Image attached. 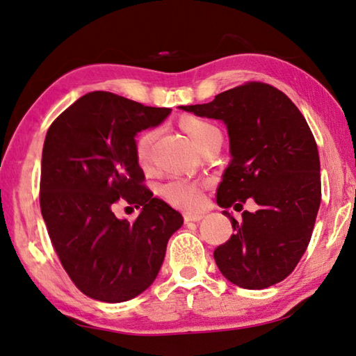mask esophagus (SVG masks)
<instances>
[{
    "label": "esophagus",
    "instance_id": "obj_1",
    "mask_svg": "<svg viewBox=\"0 0 356 356\" xmlns=\"http://www.w3.org/2000/svg\"><path fill=\"white\" fill-rule=\"evenodd\" d=\"M202 218L204 216L199 215V213H197V215H196V213H195V215H191V213H188V215H185V222L186 224H188V222H199Z\"/></svg>",
    "mask_w": 356,
    "mask_h": 356
}]
</instances>
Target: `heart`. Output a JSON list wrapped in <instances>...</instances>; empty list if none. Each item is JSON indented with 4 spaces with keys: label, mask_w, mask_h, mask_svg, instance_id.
I'll return each mask as SVG.
<instances>
[{
    "label": "heart",
    "mask_w": 356,
    "mask_h": 356,
    "mask_svg": "<svg viewBox=\"0 0 356 356\" xmlns=\"http://www.w3.org/2000/svg\"><path fill=\"white\" fill-rule=\"evenodd\" d=\"M184 131L190 135L193 143L196 145L197 149H200L205 143L210 140L221 137L218 126L207 120L195 118V116H185L180 121ZM157 138V129H147V131L141 132L137 140H135V157L141 166H146L151 160V151L152 145ZM204 188L205 184L199 182V180L186 179V177H172L168 180L166 184L161 185L160 195L168 204L182 210H197L204 202Z\"/></svg>",
    "instance_id": "obj_1"
}]
</instances>
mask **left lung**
Wrapping results in <instances>:
<instances>
[{
  "mask_svg": "<svg viewBox=\"0 0 356 356\" xmlns=\"http://www.w3.org/2000/svg\"><path fill=\"white\" fill-rule=\"evenodd\" d=\"M224 121L232 160L216 191L222 209L250 199L258 210L240 222L227 210L234 235L215 249L221 274L236 286L263 289L293 273L312 240L321 205L318 145L288 96L264 82H245L209 104L180 106Z\"/></svg>",
  "mask_w": 356,
  "mask_h": 356,
  "instance_id": "8db88e82",
  "label": "left lung"
}]
</instances>
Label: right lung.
Wrapping results in <instances>:
<instances>
[{
	"label": "right lung",
	"instance_id": "right-lung-1",
	"mask_svg": "<svg viewBox=\"0 0 356 356\" xmlns=\"http://www.w3.org/2000/svg\"><path fill=\"white\" fill-rule=\"evenodd\" d=\"M170 113L171 108L92 92L48 129L42 216L63 269L95 300L126 302L149 288L168 240L182 227V215L143 185L135 157V135L159 126ZM120 202L142 207L135 222L115 218Z\"/></svg>",
	"mask_w": 356,
	"mask_h": 356
}]
</instances>
